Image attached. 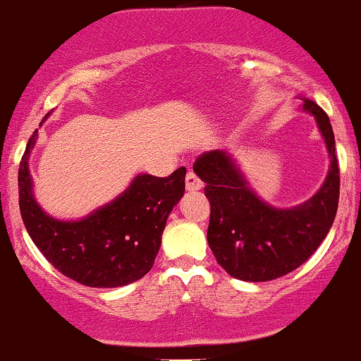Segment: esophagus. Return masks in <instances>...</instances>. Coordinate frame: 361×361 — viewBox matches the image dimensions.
<instances>
[{"label": "esophagus", "mask_w": 361, "mask_h": 361, "mask_svg": "<svg viewBox=\"0 0 361 361\" xmlns=\"http://www.w3.org/2000/svg\"><path fill=\"white\" fill-rule=\"evenodd\" d=\"M201 188H203V182L200 180V177L192 170H189L188 176H185V189L188 191H200Z\"/></svg>", "instance_id": "1"}]
</instances>
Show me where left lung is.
<instances>
[{"instance_id":"left-lung-1","label":"left lung","mask_w":361,"mask_h":361,"mask_svg":"<svg viewBox=\"0 0 361 361\" xmlns=\"http://www.w3.org/2000/svg\"><path fill=\"white\" fill-rule=\"evenodd\" d=\"M303 111L315 118L329 153V172L310 200L277 208L262 200L228 151L213 149L196 160L195 173L210 201L208 246L231 277L267 282L288 275L312 257L331 231L339 201V165L327 114L308 98Z\"/></svg>"}]
</instances>
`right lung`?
<instances>
[{"instance_id":"right-lung-1","label":"right lung","mask_w":361,"mask_h":361,"mask_svg":"<svg viewBox=\"0 0 361 361\" xmlns=\"http://www.w3.org/2000/svg\"><path fill=\"white\" fill-rule=\"evenodd\" d=\"M36 141L37 130L18 169V204L27 232L46 259L89 288H120L145 277L160 251L166 219L184 196V166L169 177L139 173L110 203L82 219L60 220L34 196L29 158Z\"/></svg>"}]
</instances>
